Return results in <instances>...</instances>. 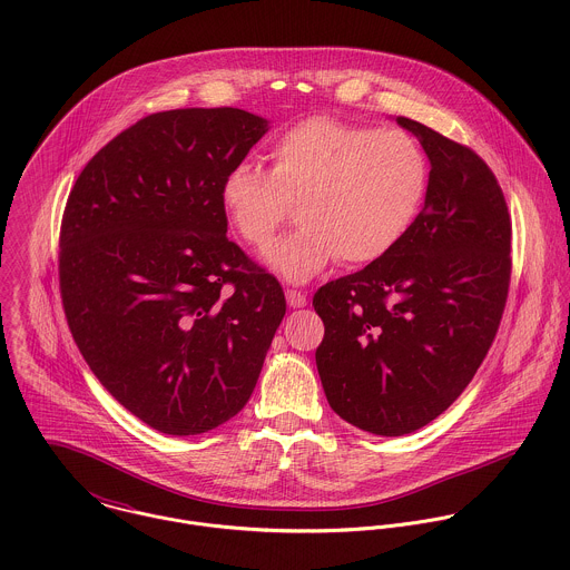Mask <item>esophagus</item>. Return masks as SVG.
I'll return each instance as SVG.
<instances>
[{
	"instance_id": "esophagus-1",
	"label": "esophagus",
	"mask_w": 570,
	"mask_h": 570,
	"mask_svg": "<svg viewBox=\"0 0 570 570\" xmlns=\"http://www.w3.org/2000/svg\"><path fill=\"white\" fill-rule=\"evenodd\" d=\"M285 296H287L289 307H305L307 305V294H303L298 289H287Z\"/></svg>"
}]
</instances>
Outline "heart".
<instances>
[{
	"label": "heart",
	"instance_id": "heart-1",
	"mask_svg": "<svg viewBox=\"0 0 570 570\" xmlns=\"http://www.w3.org/2000/svg\"><path fill=\"white\" fill-rule=\"evenodd\" d=\"M269 170L233 166L222 186L224 208L245 244L263 249L292 219L301 228L267 249V263L305 283L328 263L366 265L386 256L414 224L428 163L402 129H373L314 116L281 131Z\"/></svg>",
	"mask_w": 570,
	"mask_h": 570
}]
</instances>
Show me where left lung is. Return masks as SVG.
<instances>
[{"label":"left lung","instance_id":"8db88e82","mask_svg":"<svg viewBox=\"0 0 570 570\" xmlns=\"http://www.w3.org/2000/svg\"><path fill=\"white\" fill-rule=\"evenodd\" d=\"M430 158L425 204L386 256L323 285L316 366L326 402L360 430L402 436L452 406L498 333L511 217L470 147L397 116Z\"/></svg>","mask_w":570,"mask_h":570}]
</instances>
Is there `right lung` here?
I'll return each mask as SVG.
<instances>
[{"mask_svg": "<svg viewBox=\"0 0 570 570\" xmlns=\"http://www.w3.org/2000/svg\"><path fill=\"white\" fill-rule=\"evenodd\" d=\"M265 131L235 107L158 111L109 140L70 190L66 321L111 397L164 434L233 419L285 316L281 283L228 242L222 202Z\"/></svg>", "mask_w": 570, "mask_h": 570, "instance_id": "right-lung-1", "label": "right lung"}]
</instances>
